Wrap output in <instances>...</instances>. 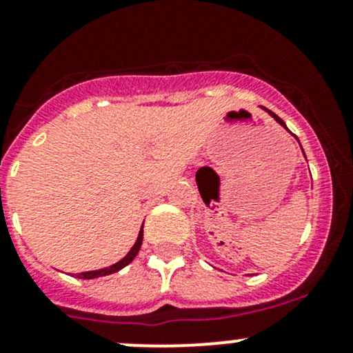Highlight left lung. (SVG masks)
<instances>
[{
	"label": "left lung",
	"mask_w": 353,
	"mask_h": 353,
	"mask_svg": "<svg viewBox=\"0 0 353 353\" xmlns=\"http://www.w3.org/2000/svg\"><path fill=\"white\" fill-rule=\"evenodd\" d=\"M263 109H265V110H266V112H268V114H270V116H273V117H275V119H276V121H279V123H280V124H282V126H283V128H285V130H287L285 123H283V121H282V119H280V117H279V116H276V114H275V112H272V110H268V109H266V108H263ZM302 152H304V150H302ZM304 157H305V155H304Z\"/></svg>",
	"instance_id": "obj_1"
}]
</instances>
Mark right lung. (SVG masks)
I'll use <instances>...</instances> for the list:
<instances>
[{"mask_svg": "<svg viewBox=\"0 0 353 353\" xmlns=\"http://www.w3.org/2000/svg\"><path fill=\"white\" fill-rule=\"evenodd\" d=\"M141 243H143V227H141L140 234H138V239L137 243H134L133 248L130 249V252H128L126 256H124L121 261L114 263L112 266H108V268H102V270H95V272H83V273H78V279H83V280H92V279H99V276H105V275H110V273H116L119 272V270H123L124 266L130 265L131 261H133L134 258H137L138 251H140L141 248Z\"/></svg>", "mask_w": 353, "mask_h": 353, "instance_id": "add662e5", "label": "right lung"}]
</instances>
